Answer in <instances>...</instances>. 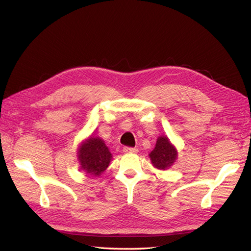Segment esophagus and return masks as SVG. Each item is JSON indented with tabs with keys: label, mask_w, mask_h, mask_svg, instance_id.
Listing matches in <instances>:
<instances>
[{
	"label": "esophagus",
	"mask_w": 251,
	"mask_h": 251,
	"mask_svg": "<svg viewBox=\"0 0 251 251\" xmlns=\"http://www.w3.org/2000/svg\"><path fill=\"white\" fill-rule=\"evenodd\" d=\"M124 151H125V153H126V154H128V153H137L138 150L136 149V148L125 147V148H124Z\"/></svg>",
	"instance_id": "obj_1"
}]
</instances>
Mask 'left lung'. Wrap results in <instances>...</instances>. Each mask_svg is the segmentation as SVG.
I'll list each match as a JSON object with an SVG mask.
<instances>
[{"label": "left lung", "instance_id": "obj_1", "mask_svg": "<svg viewBox=\"0 0 251 251\" xmlns=\"http://www.w3.org/2000/svg\"><path fill=\"white\" fill-rule=\"evenodd\" d=\"M177 150L165 136L157 139L155 149L150 153L151 164L158 170L170 169L177 159Z\"/></svg>", "mask_w": 251, "mask_h": 251}]
</instances>
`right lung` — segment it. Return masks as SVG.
I'll return each instance as SVG.
<instances>
[{"instance_id": "1", "label": "right lung", "mask_w": 251, "mask_h": 251, "mask_svg": "<svg viewBox=\"0 0 251 251\" xmlns=\"http://www.w3.org/2000/svg\"><path fill=\"white\" fill-rule=\"evenodd\" d=\"M80 168L89 176H100L109 166L112 154L102 139L91 136L77 151Z\"/></svg>"}]
</instances>
